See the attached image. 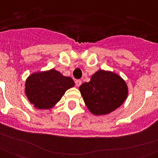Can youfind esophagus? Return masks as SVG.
<instances>
[{"label": "esophagus", "mask_w": 158, "mask_h": 158, "mask_svg": "<svg viewBox=\"0 0 158 158\" xmlns=\"http://www.w3.org/2000/svg\"><path fill=\"white\" fill-rule=\"evenodd\" d=\"M82 84V81L80 80V79H77L76 81H75V85H76V87H79L80 85H81Z\"/></svg>", "instance_id": "obj_1"}]
</instances>
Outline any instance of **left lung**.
<instances>
[{"instance_id":"obj_1","label":"left lung","mask_w":158,"mask_h":158,"mask_svg":"<svg viewBox=\"0 0 158 158\" xmlns=\"http://www.w3.org/2000/svg\"><path fill=\"white\" fill-rule=\"evenodd\" d=\"M87 108L94 115L110 114L125 102L128 96L125 81L112 71L99 69L90 81L79 88Z\"/></svg>"}]
</instances>
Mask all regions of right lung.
I'll list each match as a JSON object with an SVG mask.
<instances>
[{
  "label": "right lung",
  "mask_w": 158,
  "mask_h": 158,
  "mask_svg": "<svg viewBox=\"0 0 158 158\" xmlns=\"http://www.w3.org/2000/svg\"><path fill=\"white\" fill-rule=\"evenodd\" d=\"M74 86L70 77L52 69L31 74L26 79L24 93L34 107L48 110L54 107L66 90Z\"/></svg>",
  "instance_id": "obj_1"
}]
</instances>
